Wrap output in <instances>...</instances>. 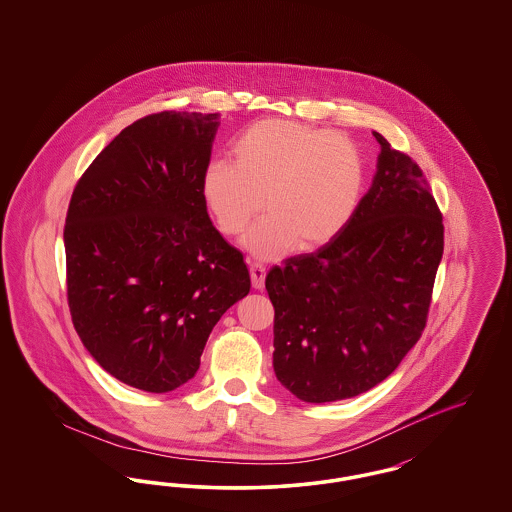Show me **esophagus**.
Listing matches in <instances>:
<instances>
[{
  "label": "esophagus",
  "instance_id": "34e87169",
  "mask_svg": "<svg viewBox=\"0 0 512 512\" xmlns=\"http://www.w3.org/2000/svg\"><path fill=\"white\" fill-rule=\"evenodd\" d=\"M249 274H251V284L255 290H263L265 288V276H267V268L259 263H253L249 267Z\"/></svg>",
  "mask_w": 512,
  "mask_h": 512
}]
</instances>
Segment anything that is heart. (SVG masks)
<instances>
[{
	"label": "heart",
	"instance_id": "obj_1",
	"mask_svg": "<svg viewBox=\"0 0 512 512\" xmlns=\"http://www.w3.org/2000/svg\"><path fill=\"white\" fill-rule=\"evenodd\" d=\"M230 161H213L201 178L207 211L224 236L242 234L263 207L267 217L245 236L257 259H278L295 245L317 249L338 238L365 192L359 147L330 130L286 119L247 126Z\"/></svg>",
	"mask_w": 512,
	"mask_h": 512
}]
</instances>
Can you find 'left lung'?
<instances>
[{
	"label": "left lung",
	"instance_id": "8db88e82",
	"mask_svg": "<svg viewBox=\"0 0 512 512\" xmlns=\"http://www.w3.org/2000/svg\"><path fill=\"white\" fill-rule=\"evenodd\" d=\"M380 144L351 222L315 253L272 267L274 374L307 403L374 388L420 340L443 255L441 211L413 159Z\"/></svg>",
	"mask_w": 512,
	"mask_h": 512
}]
</instances>
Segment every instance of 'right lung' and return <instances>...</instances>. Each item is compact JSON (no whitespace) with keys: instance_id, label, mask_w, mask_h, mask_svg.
Here are the masks:
<instances>
[{"instance_id":"right-lung-1","label":"right lung","mask_w":512,"mask_h":512,"mask_svg":"<svg viewBox=\"0 0 512 512\" xmlns=\"http://www.w3.org/2000/svg\"><path fill=\"white\" fill-rule=\"evenodd\" d=\"M219 113L161 111L126 126L76 182L63 240L74 330L122 384L194 378L219 318L249 293L244 255L201 194Z\"/></svg>"}]
</instances>
